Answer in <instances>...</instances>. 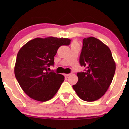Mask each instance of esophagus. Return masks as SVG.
Wrapping results in <instances>:
<instances>
[{"label":"esophagus","mask_w":129,"mask_h":129,"mask_svg":"<svg viewBox=\"0 0 129 129\" xmlns=\"http://www.w3.org/2000/svg\"><path fill=\"white\" fill-rule=\"evenodd\" d=\"M70 73L64 74V76H70Z\"/></svg>","instance_id":"esophagus-1"}]
</instances>
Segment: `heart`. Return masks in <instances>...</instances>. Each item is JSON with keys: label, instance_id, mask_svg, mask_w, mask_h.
Returning a JSON list of instances; mask_svg holds the SVG:
<instances>
[{"label": "heart", "instance_id": "1", "mask_svg": "<svg viewBox=\"0 0 129 129\" xmlns=\"http://www.w3.org/2000/svg\"><path fill=\"white\" fill-rule=\"evenodd\" d=\"M76 45H79L78 43L77 42V41H73L72 44V47H73V46H76Z\"/></svg>", "mask_w": 129, "mask_h": 129}]
</instances>
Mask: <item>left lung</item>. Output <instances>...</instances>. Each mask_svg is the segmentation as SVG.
Wrapping results in <instances>:
<instances>
[{"label":"left lung","instance_id":"1","mask_svg":"<svg viewBox=\"0 0 129 129\" xmlns=\"http://www.w3.org/2000/svg\"><path fill=\"white\" fill-rule=\"evenodd\" d=\"M79 63L86 70L77 73L78 81L73 88L81 100L94 101L106 93L115 75L116 64L110 48L94 37L84 38Z\"/></svg>","mask_w":129,"mask_h":129}]
</instances>
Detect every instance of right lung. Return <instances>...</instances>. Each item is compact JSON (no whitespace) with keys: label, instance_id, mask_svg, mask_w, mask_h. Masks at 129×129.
Here are the masks:
<instances>
[{"label":"right lung","instance_id":"obj_1","mask_svg":"<svg viewBox=\"0 0 129 129\" xmlns=\"http://www.w3.org/2000/svg\"><path fill=\"white\" fill-rule=\"evenodd\" d=\"M68 38H36L19 50L14 66V75L22 89L38 101L51 100L64 81L60 74L48 72L54 65V56L62 45H69Z\"/></svg>","mask_w":129,"mask_h":129}]
</instances>
